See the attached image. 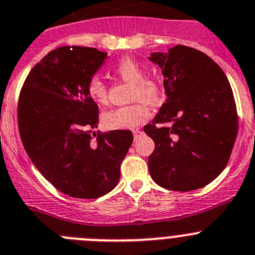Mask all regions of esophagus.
Wrapping results in <instances>:
<instances>
[{"mask_svg":"<svg viewBox=\"0 0 255 255\" xmlns=\"http://www.w3.org/2000/svg\"><path fill=\"white\" fill-rule=\"evenodd\" d=\"M143 134V132L141 129H134L133 130V137H134V141H137L138 138H140L141 136Z\"/></svg>","mask_w":255,"mask_h":255,"instance_id":"obj_1","label":"esophagus"}]
</instances>
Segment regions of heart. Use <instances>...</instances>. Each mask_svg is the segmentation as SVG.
<instances>
[{
	"mask_svg": "<svg viewBox=\"0 0 255 255\" xmlns=\"http://www.w3.org/2000/svg\"><path fill=\"white\" fill-rule=\"evenodd\" d=\"M114 73L126 83H132L130 99L138 101L132 105L119 106L104 113V125L110 129H132L150 118V109L143 101L154 104L160 99V83L145 74L143 65L133 57H122L114 66ZM87 92L94 101L105 104L108 101V86L99 77L94 75L87 82Z\"/></svg>",
	"mask_w": 255,
	"mask_h": 255,
	"instance_id": "obj_1",
	"label": "heart"
}]
</instances>
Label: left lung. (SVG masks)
Here are the masks:
<instances>
[{
  "instance_id": "1",
  "label": "left lung",
  "mask_w": 255,
  "mask_h": 255,
  "mask_svg": "<svg viewBox=\"0 0 255 255\" xmlns=\"http://www.w3.org/2000/svg\"><path fill=\"white\" fill-rule=\"evenodd\" d=\"M164 77L167 100L143 127L155 149L149 172L173 191L204 187L229 163L239 121L230 82L208 55L187 46L152 52Z\"/></svg>"
}]
</instances>
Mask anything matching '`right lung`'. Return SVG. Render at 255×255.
<instances>
[{
  "label": "right lung",
  "mask_w": 255,
  "mask_h": 255,
  "mask_svg": "<svg viewBox=\"0 0 255 255\" xmlns=\"http://www.w3.org/2000/svg\"><path fill=\"white\" fill-rule=\"evenodd\" d=\"M97 48L64 46L29 72L17 104L21 142L35 168L63 194L96 199L118 185L122 160L133 141L130 130L97 133L99 106L87 82L105 63Z\"/></svg>",
  "instance_id": "right-lung-1"
}]
</instances>
